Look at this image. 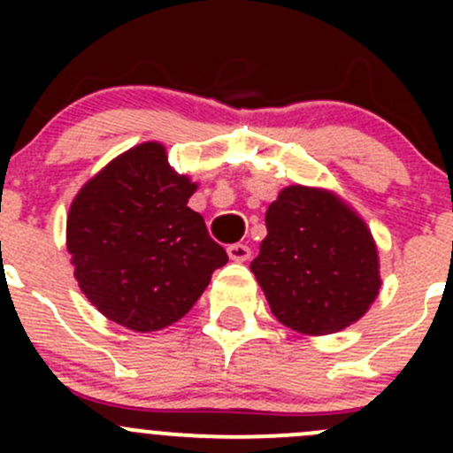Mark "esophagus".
<instances>
[{
    "instance_id": "34e87169",
    "label": "esophagus",
    "mask_w": 453,
    "mask_h": 453,
    "mask_svg": "<svg viewBox=\"0 0 453 453\" xmlns=\"http://www.w3.org/2000/svg\"><path fill=\"white\" fill-rule=\"evenodd\" d=\"M227 256H230L232 260H236V263H245V260L252 256V250H250L245 243H234L227 248Z\"/></svg>"
}]
</instances>
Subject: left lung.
Listing matches in <instances>:
<instances>
[{
	"instance_id": "8db88e82",
	"label": "left lung",
	"mask_w": 453,
	"mask_h": 453,
	"mask_svg": "<svg viewBox=\"0 0 453 453\" xmlns=\"http://www.w3.org/2000/svg\"><path fill=\"white\" fill-rule=\"evenodd\" d=\"M267 236L250 265L278 322L328 335L357 322L381 287L366 223L328 190L289 186L265 214Z\"/></svg>"
}]
</instances>
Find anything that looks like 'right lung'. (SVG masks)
Wrapping results in <instances>:
<instances>
[{"instance_id":"1","label":"right lung","mask_w":453,"mask_h":453,"mask_svg":"<svg viewBox=\"0 0 453 453\" xmlns=\"http://www.w3.org/2000/svg\"><path fill=\"white\" fill-rule=\"evenodd\" d=\"M197 184L177 175L159 142L118 155L72 201L67 252L81 291L104 318L138 333L184 318L226 250L188 208Z\"/></svg>"}]
</instances>
